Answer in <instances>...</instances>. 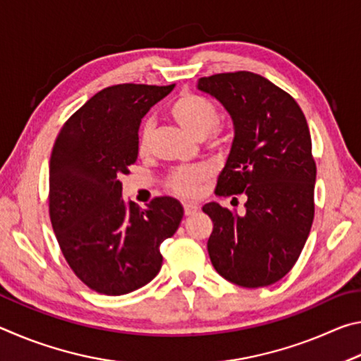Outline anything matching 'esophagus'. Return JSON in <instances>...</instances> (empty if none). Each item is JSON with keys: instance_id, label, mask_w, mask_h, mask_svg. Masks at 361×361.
Segmentation results:
<instances>
[{"instance_id": "1", "label": "esophagus", "mask_w": 361, "mask_h": 361, "mask_svg": "<svg viewBox=\"0 0 361 361\" xmlns=\"http://www.w3.org/2000/svg\"><path fill=\"white\" fill-rule=\"evenodd\" d=\"M183 207H185V215H186V216L194 215V213L199 210V207L195 205V204H185Z\"/></svg>"}]
</instances>
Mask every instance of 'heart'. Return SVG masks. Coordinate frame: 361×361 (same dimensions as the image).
<instances>
[{
    "label": "heart",
    "mask_w": 361,
    "mask_h": 361,
    "mask_svg": "<svg viewBox=\"0 0 361 361\" xmlns=\"http://www.w3.org/2000/svg\"><path fill=\"white\" fill-rule=\"evenodd\" d=\"M170 116L189 135L199 140L210 135V143L213 146L219 143V130L216 127L219 111L212 100L191 92L181 94L170 106ZM152 132H154V121L146 119L138 135V152L142 156L149 152ZM210 175L212 170L202 164L180 167L170 173L167 185L175 194L183 195V197H192L199 192L200 186L210 178Z\"/></svg>",
    "instance_id": "1"
}]
</instances>
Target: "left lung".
<instances>
[{
	"instance_id": "left-lung-1",
	"label": "left lung",
	"mask_w": 361,
	"mask_h": 361,
	"mask_svg": "<svg viewBox=\"0 0 361 361\" xmlns=\"http://www.w3.org/2000/svg\"><path fill=\"white\" fill-rule=\"evenodd\" d=\"M197 89L221 102L234 122L215 194L247 199L243 215L216 202L202 207L213 221L212 264L243 288L272 285L295 266L314 221L317 167L307 121L290 94L256 73L200 78Z\"/></svg>"
}]
</instances>
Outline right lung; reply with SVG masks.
<instances>
[{
  "label": "right lung",
  "instance_id": "1",
  "mask_svg": "<svg viewBox=\"0 0 361 361\" xmlns=\"http://www.w3.org/2000/svg\"><path fill=\"white\" fill-rule=\"evenodd\" d=\"M172 85L118 84L97 92L60 129L49 164V215L71 271L90 290L127 295L157 276L161 243L183 218L173 197L142 210L122 197L138 156V127Z\"/></svg>",
  "mask_w": 361,
  "mask_h": 361
}]
</instances>
